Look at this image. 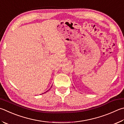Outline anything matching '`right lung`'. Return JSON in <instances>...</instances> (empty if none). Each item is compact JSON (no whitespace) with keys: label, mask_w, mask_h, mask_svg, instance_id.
Wrapping results in <instances>:
<instances>
[{"label":"right lung","mask_w":124,"mask_h":124,"mask_svg":"<svg viewBox=\"0 0 124 124\" xmlns=\"http://www.w3.org/2000/svg\"><path fill=\"white\" fill-rule=\"evenodd\" d=\"M46 92H47V91H46ZM45 93H46V92H45Z\"/></svg>","instance_id":"add662e5"}]
</instances>
